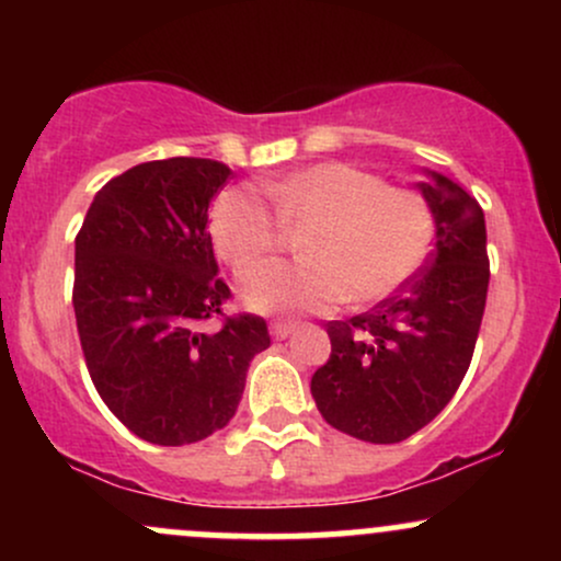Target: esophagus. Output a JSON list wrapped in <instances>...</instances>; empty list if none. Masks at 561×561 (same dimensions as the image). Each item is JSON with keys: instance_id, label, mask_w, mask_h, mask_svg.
<instances>
[{"instance_id": "34e87169", "label": "esophagus", "mask_w": 561, "mask_h": 561, "mask_svg": "<svg viewBox=\"0 0 561 561\" xmlns=\"http://www.w3.org/2000/svg\"><path fill=\"white\" fill-rule=\"evenodd\" d=\"M295 330H298V324H295V321H289V319H276L272 324L274 340H287Z\"/></svg>"}]
</instances>
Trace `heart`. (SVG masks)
Masks as SVG:
<instances>
[{
	"label": "heart",
	"mask_w": 561,
	"mask_h": 561,
	"mask_svg": "<svg viewBox=\"0 0 561 561\" xmlns=\"http://www.w3.org/2000/svg\"><path fill=\"white\" fill-rule=\"evenodd\" d=\"M274 208L229 190L210 214L216 253L234 268L279 250L287 229H305L300 261H272L240 276V295L261 313H321L351 298L385 300L427 259L433 210L420 192L388 186L351 163H319L266 186Z\"/></svg>",
	"instance_id": "b5f03b06"
}]
</instances>
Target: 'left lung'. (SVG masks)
Listing matches in <instances>:
<instances>
[{
  "mask_svg": "<svg viewBox=\"0 0 561 561\" xmlns=\"http://www.w3.org/2000/svg\"><path fill=\"white\" fill-rule=\"evenodd\" d=\"M420 182L435 218V250L398 295L347 321H330L332 353L311 377L321 416L366 443H401L433 422L459 390L485 311V216L443 173Z\"/></svg>",
  "mask_w": 561,
  "mask_h": 561,
  "instance_id": "obj_1",
  "label": "left lung"
}]
</instances>
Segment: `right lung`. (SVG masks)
Segmentation results:
<instances>
[{
    "mask_svg": "<svg viewBox=\"0 0 561 561\" xmlns=\"http://www.w3.org/2000/svg\"><path fill=\"white\" fill-rule=\"evenodd\" d=\"M208 158L150 160L96 192L76 234L73 311L89 377L107 409L156 446L227 427L266 321L227 317L208 208L229 179ZM222 317L221 331L204 321Z\"/></svg>",
    "mask_w": 561,
    "mask_h": 561,
    "instance_id": "add662e5",
    "label": "right lung"
}]
</instances>
